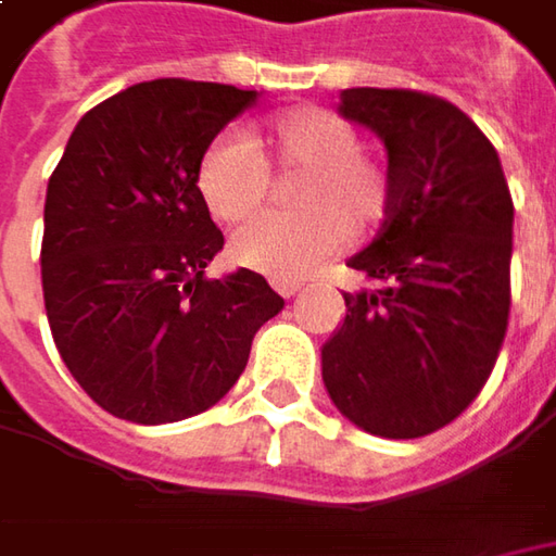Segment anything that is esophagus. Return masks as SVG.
Here are the masks:
<instances>
[{
    "label": "esophagus",
    "instance_id": "34e87169",
    "mask_svg": "<svg viewBox=\"0 0 556 556\" xmlns=\"http://www.w3.org/2000/svg\"><path fill=\"white\" fill-rule=\"evenodd\" d=\"M275 290H278V293H281V296H296V293H300V290H303V285H300V281H278V285H275Z\"/></svg>",
    "mask_w": 556,
    "mask_h": 556
}]
</instances>
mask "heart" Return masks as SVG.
<instances>
[{
  "label": "heart",
  "instance_id": "b5f03b06",
  "mask_svg": "<svg viewBox=\"0 0 556 556\" xmlns=\"http://www.w3.org/2000/svg\"><path fill=\"white\" fill-rule=\"evenodd\" d=\"M266 157L238 132H223L198 161V194L219 223H241L266 201L271 173H300L290 188L293 213H266L231 235V263L275 281L300 278L346 238H368L390 210L383 166L358 148L350 119L328 108H300L271 119Z\"/></svg>",
  "mask_w": 556,
  "mask_h": 556
}]
</instances>
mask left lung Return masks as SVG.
Wrapping results in <instances>:
<instances>
[{
    "label": "left lung",
    "mask_w": 556,
    "mask_h": 556,
    "mask_svg": "<svg viewBox=\"0 0 556 556\" xmlns=\"http://www.w3.org/2000/svg\"><path fill=\"white\" fill-rule=\"evenodd\" d=\"M340 114L387 148L390 210L346 263L371 288L343 293L321 346L340 415L365 433H437L480 395L507 331L514 201L502 161L452 101L415 89H343Z\"/></svg>",
    "instance_id": "left-lung-1"
}]
</instances>
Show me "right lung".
Masks as SVG:
<instances>
[{"instance_id": "add662e5", "label": "right lung", "mask_w": 556, "mask_h": 556, "mask_svg": "<svg viewBox=\"0 0 556 556\" xmlns=\"http://www.w3.org/2000/svg\"><path fill=\"white\" fill-rule=\"evenodd\" d=\"M256 98L194 79L129 86L76 123L54 166L46 315L67 371L114 417L154 427L206 412L285 309L250 268L203 275L225 238L198 194V161Z\"/></svg>"}]
</instances>
